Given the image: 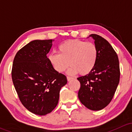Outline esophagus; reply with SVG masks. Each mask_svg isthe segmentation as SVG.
<instances>
[{"mask_svg":"<svg viewBox=\"0 0 132 132\" xmlns=\"http://www.w3.org/2000/svg\"><path fill=\"white\" fill-rule=\"evenodd\" d=\"M73 78L72 77H67V80L68 81H70L71 80H72Z\"/></svg>","mask_w":132,"mask_h":132,"instance_id":"1","label":"esophagus"}]
</instances>
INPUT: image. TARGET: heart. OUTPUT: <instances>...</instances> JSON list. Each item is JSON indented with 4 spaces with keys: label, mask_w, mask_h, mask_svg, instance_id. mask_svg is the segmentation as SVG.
Instances as JSON below:
<instances>
[{
    "label": "heart",
    "mask_w": 132,
    "mask_h": 132,
    "mask_svg": "<svg viewBox=\"0 0 132 132\" xmlns=\"http://www.w3.org/2000/svg\"><path fill=\"white\" fill-rule=\"evenodd\" d=\"M57 50L58 53H50L48 58L54 70L58 73L64 72L70 64L68 71L69 74L79 73L85 75L91 73L96 64L98 48L92 42L70 39L60 44Z\"/></svg>",
    "instance_id": "heart-1"
}]
</instances>
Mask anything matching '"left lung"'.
Returning <instances> with one entry per match:
<instances>
[{"instance_id":"1","label":"left lung","mask_w":132,"mask_h":132,"mask_svg":"<svg viewBox=\"0 0 132 132\" xmlns=\"http://www.w3.org/2000/svg\"><path fill=\"white\" fill-rule=\"evenodd\" d=\"M98 52L93 71L77 78L80 83L78 96L81 103L92 110L104 109L111 102L120 78L118 55L108 41L97 34H91Z\"/></svg>"}]
</instances>
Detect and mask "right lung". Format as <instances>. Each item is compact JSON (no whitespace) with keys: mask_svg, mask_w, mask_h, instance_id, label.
<instances>
[{"mask_svg":"<svg viewBox=\"0 0 132 132\" xmlns=\"http://www.w3.org/2000/svg\"><path fill=\"white\" fill-rule=\"evenodd\" d=\"M52 41H30L13 60L12 80L20 100L29 111L39 116L55 109L60 90L67 84L66 76L54 70L46 56Z\"/></svg>","mask_w":132,"mask_h":132,"instance_id":"right-lung-1","label":"right lung"}]
</instances>
